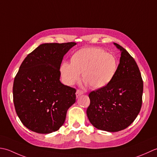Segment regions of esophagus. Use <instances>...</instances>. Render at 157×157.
Masks as SVG:
<instances>
[{"mask_svg":"<svg viewBox=\"0 0 157 157\" xmlns=\"http://www.w3.org/2000/svg\"><path fill=\"white\" fill-rule=\"evenodd\" d=\"M83 94V91H81V90H76V98H78L79 96H81V95Z\"/></svg>","mask_w":157,"mask_h":157,"instance_id":"1","label":"esophagus"}]
</instances>
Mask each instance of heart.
Segmentation results:
<instances>
[{"label": "heart", "instance_id": "heart-1", "mask_svg": "<svg viewBox=\"0 0 157 157\" xmlns=\"http://www.w3.org/2000/svg\"><path fill=\"white\" fill-rule=\"evenodd\" d=\"M64 62L60 72L64 84L71 86L82 78L94 89H101L109 84L116 74L118 63L115 57L97 47H85L78 50L71 59Z\"/></svg>", "mask_w": 157, "mask_h": 157}]
</instances>
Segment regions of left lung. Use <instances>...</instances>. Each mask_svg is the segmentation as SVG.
Wrapping results in <instances>:
<instances>
[{"instance_id": "1", "label": "left lung", "mask_w": 157, "mask_h": 157, "mask_svg": "<svg viewBox=\"0 0 157 157\" xmlns=\"http://www.w3.org/2000/svg\"><path fill=\"white\" fill-rule=\"evenodd\" d=\"M116 74L105 87L91 92L87 115L95 128L108 132L126 129L136 119L142 107L143 81L136 61L120 46Z\"/></svg>"}]
</instances>
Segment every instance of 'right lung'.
I'll use <instances>...</instances> for the list:
<instances>
[{"label":"right lung","instance_id":"add662e5","mask_svg":"<svg viewBox=\"0 0 157 157\" xmlns=\"http://www.w3.org/2000/svg\"><path fill=\"white\" fill-rule=\"evenodd\" d=\"M76 44H41L21 63L13 95L16 113L28 129L46 134L63 125L76 101V89L60 82L59 69L63 56Z\"/></svg>","mask_w":157,"mask_h":157}]
</instances>
